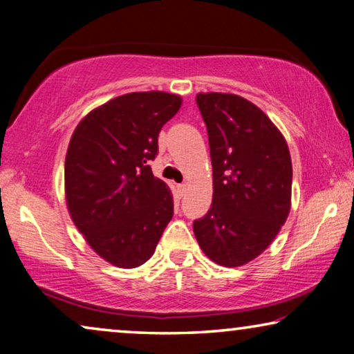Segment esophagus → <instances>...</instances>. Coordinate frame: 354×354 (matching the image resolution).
<instances>
[{
  "label": "esophagus",
  "instance_id": "1",
  "mask_svg": "<svg viewBox=\"0 0 354 354\" xmlns=\"http://www.w3.org/2000/svg\"><path fill=\"white\" fill-rule=\"evenodd\" d=\"M187 190H188V187L185 185V183H180V185H177V193H178V196H185L187 195Z\"/></svg>",
  "mask_w": 354,
  "mask_h": 354
}]
</instances>
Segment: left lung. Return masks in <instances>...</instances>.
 Masks as SVG:
<instances>
[{"label": "left lung", "mask_w": 354, "mask_h": 354, "mask_svg": "<svg viewBox=\"0 0 354 354\" xmlns=\"http://www.w3.org/2000/svg\"><path fill=\"white\" fill-rule=\"evenodd\" d=\"M212 161V205L193 222L207 258L239 268L263 253L292 207V158L275 124L243 96L198 93Z\"/></svg>", "instance_id": "1"}]
</instances>
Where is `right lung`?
I'll list each match as a JSON object with an SVG mask.
<instances>
[{"label": "right lung", "mask_w": 354, "mask_h": 354, "mask_svg": "<svg viewBox=\"0 0 354 354\" xmlns=\"http://www.w3.org/2000/svg\"><path fill=\"white\" fill-rule=\"evenodd\" d=\"M182 106L178 95L135 91L91 109L66 154L71 219L106 263L133 269L151 258L172 219L171 188L154 177L158 135Z\"/></svg>", "instance_id": "obj_1"}]
</instances>
